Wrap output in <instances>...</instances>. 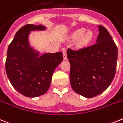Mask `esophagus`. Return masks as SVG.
Wrapping results in <instances>:
<instances>
[{
    "mask_svg": "<svg viewBox=\"0 0 123 123\" xmlns=\"http://www.w3.org/2000/svg\"><path fill=\"white\" fill-rule=\"evenodd\" d=\"M62 54H63V56H64V59L67 60L68 58H67V50L65 49H64L62 50Z\"/></svg>",
    "mask_w": 123,
    "mask_h": 123,
    "instance_id": "1",
    "label": "esophagus"
}]
</instances>
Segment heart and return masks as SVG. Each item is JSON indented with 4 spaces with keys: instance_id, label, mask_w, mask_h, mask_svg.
<instances>
[{
    "instance_id": "obj_1",
    "label": "heart",
    "mask_w": 123,
    "mask_h": 123,
    "mask_svg": "<svg viewBox=\"0 0 123 123\" xmlns=\"http://www.w3.org/2000/svg\"><path fill=\"white\" fill-rule=\"evenodd\" d=\"M84 28L78 29L72 35V38L74 40L80 38V44L81 45H86L90 42L93 38V33L92 31H87Z\"/></svg>"
}]
</instances>
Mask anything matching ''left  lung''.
Listing matches in <instances>:
<instances>
[{"mask_svg":"<svg viewBox=\"0 0 123 123\" xmlns=\"http://www.w3.org/2000/svg\"><path fill=\"white\" fill-rule=\"evenodd\" d=\"M97 43L79 50L68 49L69 80L76 93L86 98L100 94L109 86L116 71L117 48L103 26H98Z\"/></svg>","mask_w":123,"mask_h":123,"instance_id":"obj_1","label":"left lung"}]
</instances>
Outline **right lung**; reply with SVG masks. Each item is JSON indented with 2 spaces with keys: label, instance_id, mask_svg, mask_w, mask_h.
Segmentation results:
<instances>
[{
  "label": "right lung",
  "instance_id": "right-lung-1",
  "mask_svg": "<svg viewBox=\"0 0 123 123\" xmlns=\"http://www.w3.org/2000/svg\"><path fill=\"white\" fill-rule=\"evenodd\" d=\"M42 25H26L19 30L8 47L6 71L12 86L28 97L45 93L53 73L63 60L62 52L45 53L38 56L29 45L28 36L33 30H44Z\"/></svg>",
  "mask_w": 123,
  "mask_h": 123
}]
</instances>
